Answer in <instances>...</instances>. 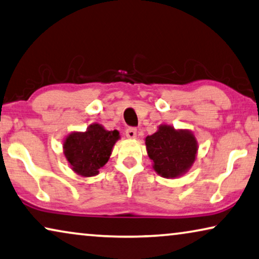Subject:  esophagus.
Returning a JSON list of instances; mask_svg holds the SVG:
<instances>
[{
  "label": "esophagus",
  "mask_w": 259,
  "mask_h": 259,
  "mask_svg": "<svg viewBox=\"0 0 259 259\" xmlns=\"http://www.w3.org/2000/svg\"><path fill=\"white\" fill-rule=\"evenodd\" d=\"M125 136L128 138H136L137 136V129L134 128V126H129V128L125 129Z\"/></svg>",
  "instance_id": "1"
}]
</instances>
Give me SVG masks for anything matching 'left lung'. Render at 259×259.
<instances>
[{"instance_id": "left-lung-1", "label": "left lung", "mask_w": 259, "mask_h": 259, "mask_svg": "<svg viewBox=\"0 0 259 259\" xmlns=\"http://www.w3.org/2000/svg\"><path fill=\"white\" fill-rule=\"evenodd\" d=\"M146 150L153 168L165 178H176L187 171L195 160L198 146L190 131H177L168 125L145 138Z\"/></svg>"}]
</instances>
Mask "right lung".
<instances>
[{
    "instance_id": "obj_1",
    "label": "right lung",
    "mask_w": 259,
    "mask_h": 259,
    "mask_svg": "<svg viewBox=\"0 0 259 259\" xmlns=\"http://www.w3.org/2000/svg\"><path fill=\"white\" fill-rule=\"evenodd\" d=\"M118 138V131H107L101 125L93 124L86 133L69 135L64 143L65 157L78 175L96 176L109 159Z\"/></svg>"
}]
</instances>
